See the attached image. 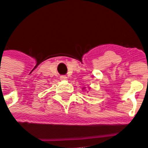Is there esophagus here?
Listing matches in <instances>:
<instances>
[{"label":"esophagus","instance_id":"1","mask_svg":"<svg viewBox=\"0 0 148 148\" xmlns=\"http://www.w3.org/2000/svg\"><path fill=\"white\" fill-rule=\"evenodd\" d=\"M67 77L66 76H61V80H66Z\"/></svg>","mask_w":148,"mask_h":148}]
</instances>
